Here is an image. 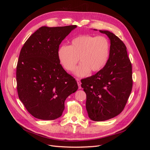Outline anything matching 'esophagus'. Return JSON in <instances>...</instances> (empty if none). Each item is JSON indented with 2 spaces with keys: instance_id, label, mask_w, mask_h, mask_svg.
I'll return each mask as SVG.
<instances>
[{
  "instance_id": "obj_1",
  "label": "esophagus",
  "mask_w": 150,
  "mask_h": 150,
  "mask_svg": "<svg viewBox=\"0 0 150 150\" xmlns=\"http://www.w3.org/2000/svg\"><path fill=\"white\" fill-rule=\"evenodd\" d=\"M76 81L77 83H78V86H79V89H81V81L78 78H76Z\"/></svg>"
}]
</instances>
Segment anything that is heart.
I'll return each instance as SVG.
<instances>
[{
    "mask_svg": "<svg viewBox=\"0 0 150 150\" xmlns=\"http://www.w3.org/2000/svg\"><path fill=\"white\" fill-rule=\"evenodd\" d=\"M110 54V44L103 36L81 35L71 40L70 46L62 45L58 49L57 57L61 65L67 71L74 70L79 59L82 62L75 74L79 76L91 71L98 72L105 66Z\"/></svg>",
    "mask_w": 150,
    "mask_h": 150,
    "instance_id": "obj_1",
    "label": "heart"
}]
</instances>
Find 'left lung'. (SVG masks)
Listing matches in <instances>:
<instances>
[{
	"label": "left lung",
	"mask_w": 150,
	"mask_h": 150,
	"mask_svg": "<svg viewBox=\"0 0 150 150\" xmlns=\"http://www.w3.org/2000/svg\"><path fill=\"white\" fill-rule=\"evenodd\" d=\"M110 39V57L96 74L81 79L86 94V108L89 118L102 121L122 111L133 87L132 65L123 42L113 33L99 30Z\"/></svg>",
	"instance_id": "obj_1"
}]
</instances>
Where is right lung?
<instances>
[{
	"label": "right lung",
	"instance_id": "1",
	"mask_svg": "<svg viewBox=\"0 0 150 150\" xmlns=\"http://www.w3.org/2000/svg\"><path fill=\"white\" fill-rule=\"evenodd\" d=\"M76 27H41L21 50L16 69L18 96L36 118L59 117L66 98L78 89L76 79L63 69L57 57L62 40Z\"/></svg>",
	"mask_w": 150,
	"mask_h": 150
}]
</instances>
